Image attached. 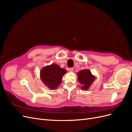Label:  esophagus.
<instances>
[{
  "label": "esophagus",
  "instance_id": "obj_1",
  "mask_svg": "<svg viewBox=\"0 0 132 132\" xmlns=\"http://www.w3.org/2000/svg\"><path fill=\"white\" fill-rule=\"evenodd\" d=\"M68 70L70 71V72H72V71H73V68H69Z\"/></svg>",
  "mask_w": 132,
  "mask_h": 132
}]
</instances>
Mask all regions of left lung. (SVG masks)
<instances>
[{
  "mask_svg": "<svg viewBox=\"0 0 132 132\" xmlns=\"http://www.w3.org/2000/svg\"><path fill=\"white\" fill-rule=\"evenodd\" d=\"M78 81L82 85L81 89L83 90L88 89L91 84L95 80V77L88 69L80 70L78 73Z\"/></svg>",
  "mask_w": 132,
  "mask_h": 132,
  "instance_id": "1",
  "label": "left lung"
}]
</instances>
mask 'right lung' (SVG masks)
I'll return each instance as SVG.
<instances>
[{"label": "right lung", "mask_w": 132, "mask_h": 132, "mask_svg": "<svg viewBox=\"0 0 132 132\" xmlns=\"http://www.w3.org/2000/svg\"><path fill=\"white\" fill-rule=\"evenodd\" d=\"M64 69L57 64L47 66L41 71V79L45 84L51 89H55L59 86L63 76L66 73Z\"/></svg>", "instance_id": "1"}]
</instances>
